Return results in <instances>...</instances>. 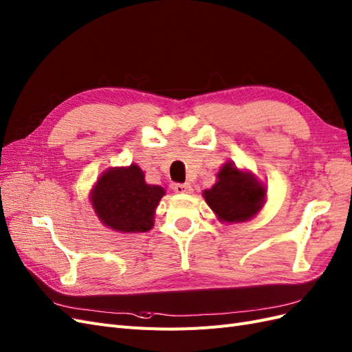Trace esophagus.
Wrapping results in <instances>:
<instances>
[{"instance_id": "34e87169", "label": "esophagus", "mask_w": 352, "mask_h": 352, "mask_svg": "<svg viewBox=\"0 0 352 352\" xmlns=\"http://www.w3.org/2000/svg\"><path fill=\"white\" fill-rule=\"evenodd\" d=\"M173 190L176 194H190L192 192V186L189 184H175Z\"/></svg>"}]
</instances>
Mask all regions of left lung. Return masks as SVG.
I'll list each match as a JSON object with an SVG mask.
<instances>
[{
  "label": "left lung",
  "mask_w": 352,
  "mask_h": 352,
  "mask_svg": "<svg viewBox=\"0 0 352 352\" xmlns=\"http://www.w3.org/2000/svg\"><path fill=\"white\" fill-rule=\"evenodd\" d=\"M217 184L204 190L210 208L223 221H245L258 212L264 204L265 189L250 173H242L226 163L217 175Z\"/></svg>",
  "instance_id": "1"
}]
</instances>
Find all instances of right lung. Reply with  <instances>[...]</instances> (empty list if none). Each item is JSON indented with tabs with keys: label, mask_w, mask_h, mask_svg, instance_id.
I'll list each match as a JSON object with an SVG mask.
<instances>
[{
	"label": "right lung",
	"mask_w": 352,
	"mask_h": 352,
	"mask_svg": "<svg viewBox=\"0 0 352 352\" xmlns=\"http://www.w3.org/2000/svg\"><path fill=\"white\" fill-rule=\"evenodd\" d=\"M164 189L145 184L136 164L105 172L92 190L91 202L105 226L117 232H146L154 225V212Z\"/></svg>",
	"instance_id": "1"
}]
</instances>
